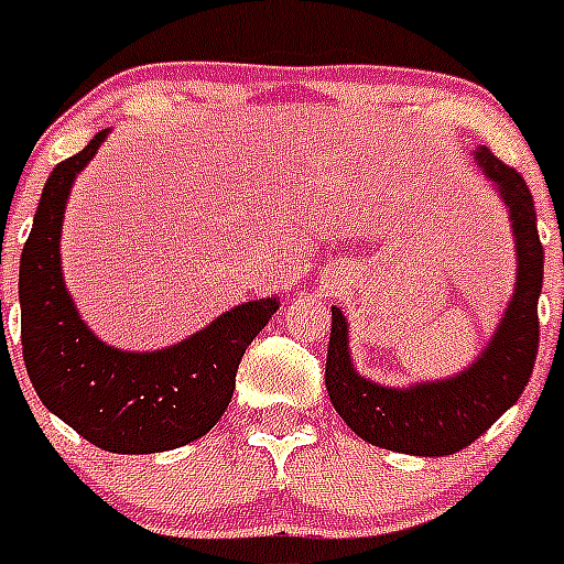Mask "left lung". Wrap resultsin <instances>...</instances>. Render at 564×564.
Instances as JSON below:
<instances>
[{
  "label": "left lung",
  "instance_id": "8db88e82",
  "mask_svg": "<svg viewBox=\"0 0 564 564\" xmlns=\"http://www.w3.org/2000/svg\"><path fill=\"white\" fill-rule=\"evenodd\" d=\"M488 181H495L511 214L517 239L514 299L497 327L495 338L466 372L446 381L415 383L392 390L358 376L347 352V322L333 307L330 347H327L325 383L344 423L372 446L403 455L443 457L466 449L491 423L514 406L531 381L540 347V291L542 253L536 231L534 197L517 169L491 154L477 152Z\"/></svg>",
  "mask_w": 564,
  "mask_h": 564
}]
</instances>
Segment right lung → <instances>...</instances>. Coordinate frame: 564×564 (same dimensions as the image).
I'll return each mask as SVG.
<instances>
[{
	"label": "right lung",
	"instance_id": "add662e5",
	"mask_svg": "<svg viewBox=\"0 0 564 564\" xmlns=\"http://www.w3.org/2000/svg\"><path fill=\"white\" fill-rule=\"evenodd\" d=\"M104 138L107 129L58 163L44 183L19 268L22 352L30 381L53 415L98 449L152 455L186 446L220 421L242 352L279 302H246L169 350L121 352L98 341L64 288L58 239L73 181Z\"/></svg>",
	"mask_w": 564,
	"mask_h": 564
}]
</instances>
